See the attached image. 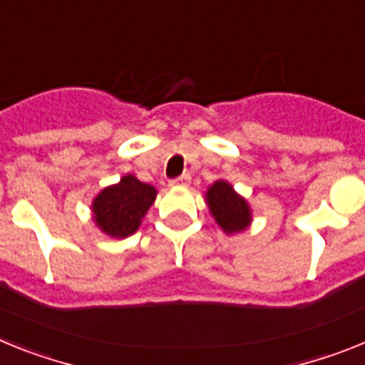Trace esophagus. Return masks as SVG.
I'll return each instance as SVG.
<instances>
[{
    "mask_svg": "<svg viewBox=\"0 0 365 365\" xmlns=\"http://www.w3.org/2000/svg\"><path fill=\"white\" fill-rule=\"evenodd\" d=\"M189 182H191V174H182V176H178V178L170 180V185H189Z\"/></svg>",
    "mask_w": 365,
    "mask_h": 365,
    "instance_id": "1",
    "label": "esophagus"
}]
</instances>
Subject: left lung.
I'll list each match as a JSON object with an SVG mask.
<instances>
[{"mask_svg": "<svg viewBox=\"0 0 365 365\" xmlns=\"http://www.w3.org/2000/svg\"><path fill=\"white\" fill-rule=\"evenodd\" d=\"M209 209L213 213L215 220L218 222V226L226 233H237L248 227L250 220V207L244 198H240L233 187L226 182H215L211 189L207 191Z\"/></svg>", "mask_w": 365, "mask_h": 365, "instance_id": "left-lung-1", "label": "left lung"}]
</instances>
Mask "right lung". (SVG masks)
<instances>
[{"label":"right lung","mask_w":365,"mask_h":365,"mask_svg":"<svg viewBox=\"0 0 365 365\" xmlns=\"http://www.w3.org/2000/svg\"><path fill=\"white\" fill-rule=\"evenodd\" d=\"M156 200V189L128 174L117 185L106 187L93 200L97 226L110 237L125 239L141 224V218Z\"/></svg>","instance_id":"1"}]
</instances>
